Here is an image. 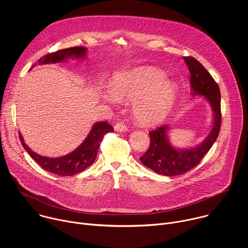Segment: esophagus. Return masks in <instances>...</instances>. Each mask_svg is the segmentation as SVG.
<instances>
[{"label":"esophagus","mask_w":248,"mask_h":248,"mask_svg":"<svg viewBox=\"0 0 248 248\" xmlns=\"http://www.w3.org/2000/svg\"><path fill=\"white\" fill-rule=\"evenodd\" d=\"M114 128H115V130H116V131H120V132H125V131H127V130H128L127 126H126L124 123H122V122H120V123L116 124Z\"/></svg>","instance_id":"34e87169"}]
</instances>
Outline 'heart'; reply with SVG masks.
Returning <instances> with one entry per match:
<instances>
[{"label":"heart","instance_id":"1","mask_svg":"<svg viewBox=\"0 0 248 248\" xmlns=\"http://www.w3.org/2000/svg\"><path fill=\"white\" fill-rule=\"evenodd\" d=\"M176 97V85L152 66L137 67L116 76L113 89L103 93V99L110 104L117 105L121 100L133 101V116L145 126L162 123L171 111Z\"/></svg>","mask_w":248,"mask_h":248}]
</instances>
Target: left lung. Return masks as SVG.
Returning a JSON list of instances; mask_svg holds the SVG:
<instances>
[{
	"label": "left lung",
	"instance_id": "1",
	"mask_svg": "<svg viewBox=\"0 0 248 248\" xmlns=\"http://www.w3.org/2000/svg\"><path fill=\"white\" fill-rule=\"evenodd\" d=\"M184 60L189 69L192 95L204 96L210 104L213 111V126L201 144L188 149H176L170 145L169 125L159 126L149 132L150 147L140 157V161L155 172L167 176L180 175L196 167L214 144L221 128V93L218 83L196 59L184 57Z\"/></svg>",
	"mask_w": 248,
	"mask_h": 248
}]
</instances>
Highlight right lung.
<instances>
[{
    "instance_id": "right-lung-1",
    "label": "right lung",
    "mask_w": 248,
    "mask_h": 248,
    "mask_svg": "<svg viewBox=\"0 0 248 248\" xmlns=\"http://www.w3.org/2000/svg\"><path fill=\"white\" fill-rule=\"evenodd\" d=\"M86 51L87 49L85 47H73L62 49L51 54H47L46 56L39 59L38 62L39 64H46L62 62L69 58L81 59L85 58ZM34 65H32V67ZM112 131H114V128L111 124H109L108 122L96 123L93 124L88 136L75 151L58 158L44 157L32 151L25 144L20 132L19 139L27 153L42 169L61 176H69L83 171L86 168L94 163L104 135Z\"/></svg>"
}]
</instances>
